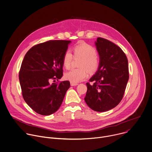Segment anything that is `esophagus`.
Returning a JSON list of instances; mask_svg holds the SVG:
<instances>
[{"mask_svg":"<svg viewBox=\"0 0 152 152\" xmlns=\"http://www.w3.org/2000/svg\"><path fill=\"white\" fill-rule=\"evenodd\" d=\"M70 85L71 86H76V85H77L78 83H75V82H70Z\"/></svg>","mask_w":152,"mask_h":152,"instance_id":"obj_1","label":"esophagus"}]
</instances>
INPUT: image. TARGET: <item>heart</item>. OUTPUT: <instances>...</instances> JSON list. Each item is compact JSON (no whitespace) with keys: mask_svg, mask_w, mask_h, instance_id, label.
I'll return each mask as SVG.
<instances>
[{"mask_svg":"<svg viewBox=\"0 0 152 152\" xmlns=\"http://www.w3.org/2000/svg\"><path fill=\"white\" fill-rule=\"evenodd\" d=\"M73 55L72 52L67 50L65 52L63 58V66L66 69L71 67V64L75 58H81L79 63V69H72L65 74V78L75 83L79 82L88 76V72L94 73L99 67L100 61L97 55L96 50L91 46L82 42L75 46L73 49Z\"/></svg>","mask_w":152,"mask_h":152,"instance_id":"heart-1","label":"heart"}]
</instances>
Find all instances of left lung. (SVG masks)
I'll return each mask as SVG.
<instances>
[{"label": "left lung", "instance_id": "8db88e82", "mask_svg": "<svg viewBox=\"0 0 152 152\" xmlns=\"http://www.w3.org/2000/svg\"><path fill=\"white\" fill-rule=\"evenodd\" d=\"M96 46L100 56L98 70L86 83L85 101L93 110L104 112L115 107L122 100L129 80L127 58L120 48L99 37Z\"/></svg>", "mask_w": 152, "mask_h": 152}]
</instances>
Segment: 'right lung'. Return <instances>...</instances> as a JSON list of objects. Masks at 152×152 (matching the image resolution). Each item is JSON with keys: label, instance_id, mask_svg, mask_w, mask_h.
<instances>
[{"label": "right lung", "instance_id": "1", "mask_svg": "<svg viewBox=\"0 0 152 152\" xmlns=\"http://www.w3.org/2000/svg\"><path fill=\"white\" fill-rule=\"evenodd\" d=\"M71 41L50 40L31 48L21 65L19 80L23 97L37 113L49 115L61 106L70 88L68 80L50 83L63 75V55Z\"/></svg>", "mask_w": 152, "mask_h": 152}]
</instances>
